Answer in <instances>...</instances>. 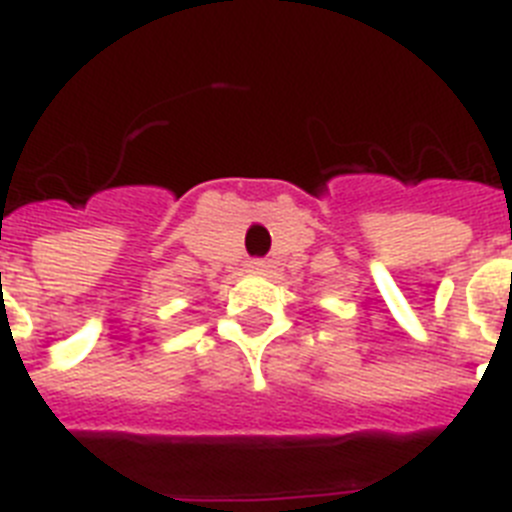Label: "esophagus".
<instances>
[{"label":"esophagus","mask_w":512,"mask_h":512,"mask_svg":"<svg viewBox=\"0 0 512 512\" xmlns=\"http://www.w3.org/2000/svg\"><path fill=\"white\" fill-rule=\"evenodd\" d=\"M268 262L265 260H252V262H247V270H250V273H255V275H262V273H268Z\"/></svg>","instance_id":"34e87169"}]
</instances>
